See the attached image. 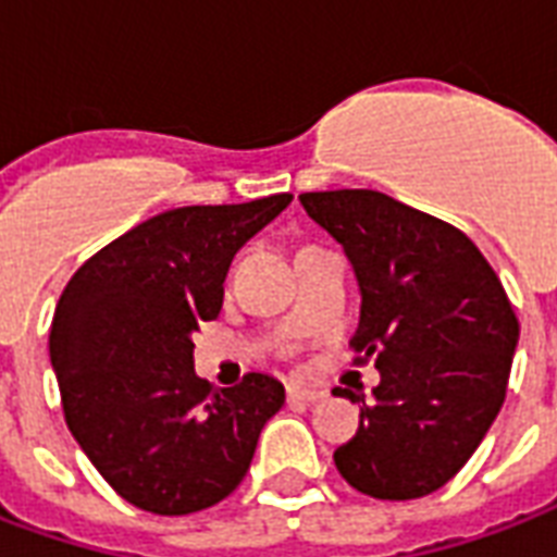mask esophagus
I'll return each instance as SVG.
<instances>
[{"label":"esophagus","instance_id":"1","mask_svg":"<svg viewBox=\"0 0 557 557\" xmlns=\"http://www.w3.org/2000/svg\"><path fill=\"white\" fill-rule=\"evenodd\" d=\"M289 398L292 401H304V405H315L321 398H327V389H319V386H307V383H289Z\"/></svg>","mask_w":557,"mask_h":557}]
</instances>
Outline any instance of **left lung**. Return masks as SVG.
<instances>
[{
	"instance_id": "1",
	"label": "left lung",
	"mask_w": 557,
	"mask_h": 557,
	"mask_svg": "<svg viewBox=\"0 0 557 557\" xmlns=\"http://www.w3.org/2000/svg\"><path fill=\"white\" fill-rule=\"evenodd\" d=\"M307 215L342 245L360 286L354 351L381 383L336 448L366 496H428L460 472L502 410L520 321L496 271L457 226L372 188L307 191Z\"/></svg>"
}]
</instances>
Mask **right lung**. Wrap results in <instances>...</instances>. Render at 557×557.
I'll use <instances>...</instances> for the list:
<instances>
[{
	"label": "right lung",
	"instance_id": "1",
	"mask_svg": "<svg viewBox=\"0 0 557 557\" xmlns=\"http://www.w3.org/2000/svg\"><path fill=\"white\" fill-rule=\"evenodd\" d=\"M292 195L183 206L114 238L70 277L49 357L70 434L129 505L162 517L212 508L242 484L286 401L271 374L230 389L195 374V333L224 304L226 268Z\"/></svg>",
	"mask_w": 557,
	"mask_h": 557
}]
</instances>
